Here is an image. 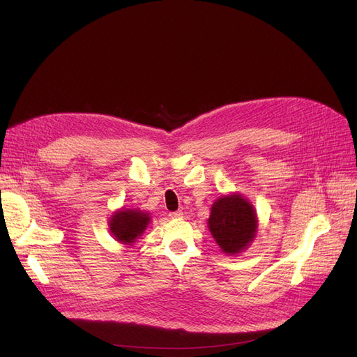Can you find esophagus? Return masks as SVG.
Segmentation results:
<instances>
[{
    "mask_svg": "<svg viewBox=\"0 0 357 357\" xmlns=\"http://www.w3.org/2000/svg\"><path fill=\"white\" fill-rule=\"evenodd\" d=\"M169 217H171V218H183V212H181V211L169 212Z\"/></svg>",
    "mask_w": 357,
    "mask_h": 357,
    "instance_id": "34e87169",
    "label": "esophagus"
}]
</instances>
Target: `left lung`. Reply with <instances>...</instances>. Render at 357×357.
Here are the masks:
<instances>
[{"label":"left lung","mask_w":357,"mask_h":357,"mask_svg":"<svg viewBox=\"0 0 357 357\" xmlns=\"http://www.w3.org/2000/svg\"><path fill=\"white\" fill-rule=\"evenodd\" d=\"M208 227L217 245L228 256L248 249L258 230L253 205L241 195L218 197L211 208Z\"/></svg>","instance_id":"obj_1"}]
</instances>
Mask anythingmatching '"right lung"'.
<instances>
[{
  "label": "right lung",
  "instance_id": "add662e5",
  "mask_svg": "<svg viewBox=\"0 0 357 357\" xmlns=\"http://www.w3.org/2000/svg\"><path fill=\"white\" fill-rule=\"evenodd\" d=\"M151 221L148 212L140 209H120L112 213L109 220V231L117 241L132 246L144 234Z\"/></svg>",
  "mask_w": 357,
  "mask_h": 357
}]
</instances>
